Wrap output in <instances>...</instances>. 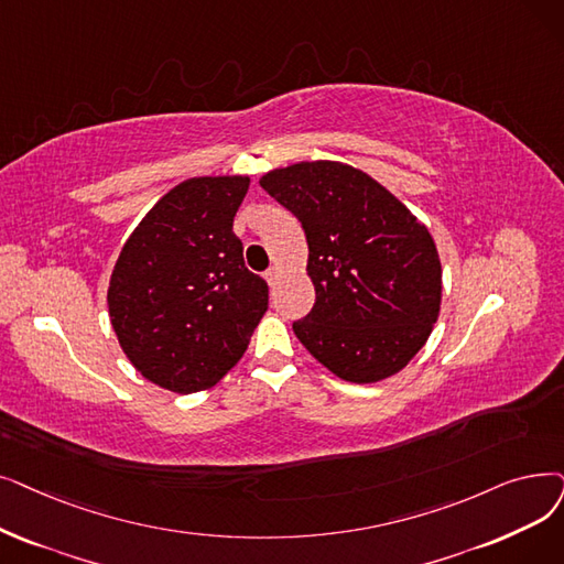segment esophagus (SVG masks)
<instances>
[{"mask_svg":"<svg viewBox=\"0 0 564 564\" xmlns=\"http://www.w3.org/2000/svg\"><path fill=\"white\" fill-rule=\"evenodd\" d=\"M264 279H267V283L269 285H276L279 283V279H281V269L279 267H272V269H267V274H264Z\"/></svg>","mask_w":564,"mask_h":564,"instance_id":"34e87169","label":"esophagus"}]
</instances>
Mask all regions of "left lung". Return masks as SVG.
Segmentation results:
<instances>
[{
	"instance_id": "8db88e82",
	"label": "left lung",
	"mask_w": 564,
	"mask_h": 564,
	"mask_svg": "<svg viewBox=\"0 0 564 564\" xmlns=\"http://www.w3.org/2000/svg\"><path fill=\"white\" fill-rule=\"evenodd\" d=\"M260 186L300 218L306 235L315 304L292 325L302 346L348 382L399 373L431 336L443 300L429 228L348 163L276 167Z\"/></svg>"
}]
</instances>
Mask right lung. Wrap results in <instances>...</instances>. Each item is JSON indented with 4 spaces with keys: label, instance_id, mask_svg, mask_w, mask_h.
Returning <instances> with one entry per match:
<instances>
[{
    "label": "right lung",
    "instance_id": "right-lung-1",
    "mask_svg": "<svg viewBox=\"0 0 564 564\" xmlns=\"http://www.w3.org/2000/svg\"><path fill=\"white\" fill-rule=\"evenodd\" d=\"M247 175L191 177L144 214L121 249L108 311L121 350L159 387L193 394L247 352L267 311V283L232 232Z\"/></svg>",
    "mask_w": 564,
    "mask_h": 564
}]
</instances>
